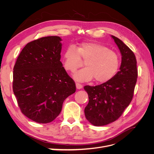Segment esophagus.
Here are the masks:
<instances>
[{
  "label": "esophagus",
  "mask_w": 154,
  "mask_h": 154,
  "mask_svg": "<svg viewBox=\"0 0 154 154\" xmlns=\"http://www.w3.org/2000/svg\"><path fill=\"white\" fill-rule=\"evenodd\" d=\"M76 88H78V89H80V88H82L83 87V85L79 83H76Z\"/></svg>",
  "instance_id": "esophagus-1"
}]
</instances>
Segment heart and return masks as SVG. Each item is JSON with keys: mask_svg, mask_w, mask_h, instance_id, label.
<instances>
[{"mask_svg": "<svg viewBox=\"0 0 154 154\" xmlns=\"http://www.w3.org/2000/svg\"><path fill=\"white\" fill-rule=\"evenodd\" d=\"M85 67L74 74L76 80L84 82L95 78L100 83L108 82L117 72L120 64L119 54L100 43H83L75 48L69 46L63 54V66L67 71L74 72Z\"/></svg>", "mask_w": 154, "mask_h": 154, "instance_id": "heart-1", "label": "heart"}]
</instances>
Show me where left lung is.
I'll return each mask as SVG.
<instances>
[{
	"label": "left lung",
	"mask_w": 154,
	"mask_h": 154,
	"mask_svg": "<svg viewBox=\"0 0 154 154\" xmlns=\"http://www.w3.org/2000/svg\"><path fill=\"white\" fill-rule=\"evenodd\" d=\"M112 37L122 55L119 71L105 83L84 87L88 95L85 108L86 119L94 126L117 120L131 102L137 78V61L133 51L117 37Z\"/></svg>",
	"instance_id": "8db88e82"
}]
</instances>
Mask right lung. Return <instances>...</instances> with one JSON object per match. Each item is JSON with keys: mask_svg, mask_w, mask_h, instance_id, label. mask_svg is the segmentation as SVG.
Returning a JSON list of instances; mask_svg holds the SVG:
<instances>
[{"mask_svg": "<svg viewBox=\"0 0 154 154\" xmlns=\"http://www.w3.org/2000/svg\"><path fill=\"white\" fill-rule=\"evenodd\" d=\"M62 39L49 36L27 44L13 67V91L22 113L39 123H50L64 100L75 92V82L60 62Z\"/></svg>", "mask_w": 154, "mask_h": 154, "instance_id": "obj_1", "label": "right lung"}]
</instances>
